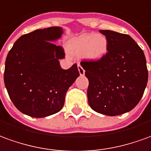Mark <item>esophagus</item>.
Returning a JSON list of instances; mask_svg holds the SVG:
<instances>
[{
  "label": "esophagus",
  "mask_w": 151,
  "mask_h": 151,
  "mask_svg": "<svg viewBox=\"0 0 151 151\" xmlns=\"http://www.w3.org/2000/svg\"><path fill=\"white\" fill-rule=\"evenodd\" d=\"M78 70H79V73L81 76H84V73H85V70L83 69V67H81V65H78Z\"/></svg>",
  "instance_id": "obj_1"
}]
</instances>
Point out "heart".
<instances>
[{
	"label": "heart",
	"instance_id": "b5f03b06",
	"mask_svg": "<svg viewBox=\"0 0 151 151\" xmlns=\"http://www.w3.org/2000/svg\"><path fill=\"white\" fill-rule=\"evenodd\" d=\"M108 40L101 34H86L75 37L67 43L68 52L74 56H82L91 62H98L108 53Z\"/></svg>",
	"mask_w": 151,
	"mask_h": 151
}]
</instances>
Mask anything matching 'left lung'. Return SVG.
Returning a JSON list of instances; mask_svg holds the SVG:
<instances>
[{
    "label": "left lung",
    "mask_w": 151,
    "mask_h": 151,
    "mask_svg": "<svg viewBox=\"0 0 151 151\" xmlns=\"http://www.w3.org/2000/svg\"><path fill=\"white\" fill-rule=\"evenodd\" d=\"M108 40V53L98 62H82L89 84L88 101L102 115L130 111L142 98L148 81L145 54L129 35L100 30Z\"/></svg>",
    "instance_id": "8db88e82"
}]
</instances>
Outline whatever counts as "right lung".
Instances as JSON below:
<instances>
[{
  "label": "right lung",
  "instance_id": "add662e5",
  "mask_svg": "<svg viewBox=\"0 0 151 151\" xmlns=\"http://www.w3.org/2000/svg\"><path fill=\"white\" fill-rule=\"evenodd\" d=\"M61 27L38 29L20 36L6 57L4 81L16 108L34 118L53 115L63 108L68 88L79 77L76 64L63 70V49L53 42Z\"/></svg>",
  "mask_w": 151,
  "mask_h": 151
}]
</instances>
